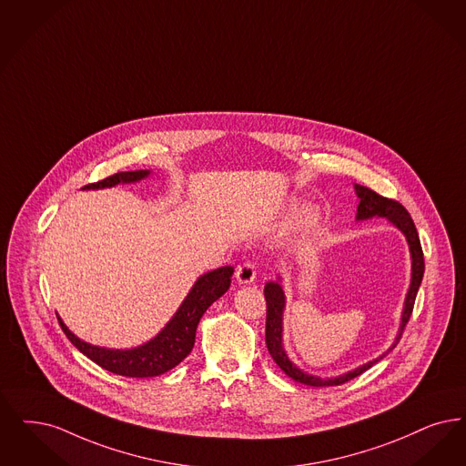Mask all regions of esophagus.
Returning a JSON list of instances; mask_svg holds the SVG:
<instances>
[{"mask_svg": "<svg viewBox=\"0 0 466 466\" xmlns=\"http://www.w3.org/2000/svg\"><path fill=\"white\" fill-rule=\"evenodd\" d=\"M236 279L239 284H251L257 279V267L253 261H244L236 268Z\"/></svg>", "mask_w": 466, "mask_h": 466, "instance_id": "esophagus-1", "label": "esophagus"}]
</instances>
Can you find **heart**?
I'll use <instances>...</instances> for the list:
<instances>
[{
  "label": "heart",
  "mask_w": 466,
  "mask_h": 466,
  "mask_svg": "<svg viewBox=\"0 0 466 466\" xmlns=\"http://www.w3.org/2000/svg\"><path fill=\"white\" fill-rule=\"evenodd\" d=\"M317 213L312 208H305L303 211H299L293 222V228L295 230H303V228H309L312 225L316 224Z\"/></svg>",
  "instance_id": "obj_1"
}]
</instances>
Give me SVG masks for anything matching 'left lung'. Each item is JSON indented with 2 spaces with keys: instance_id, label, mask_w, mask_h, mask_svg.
Listing matches in <instances>:
<instances>
[{
  "instance_id": "1",
  "label": "left lung",
  "mask_w": 466,
  "mask_h": 466,
  "mask_svg": "<svg viewBox=\"0 0 466 466\" xmlns=\"http://www.w3.org/2000/svg\"><path fill=\"white\" fill-rule=\"evenodd\" d=\"M355 194L359 198V206H357V217L355 220H368L372 217H385L390 224L395 225L408 239L410 251V286L404 301V310H402V319H400V329L399 335L395 338L393 345L385 352V354L372 359L370 362L355 368L354 371L339 374L336 378H319L312 376L309 372L301 371L297 364H293L289 360L288 354L284 352L282 347V314H284V307H286V299H284V291L279 280H270L265 284V299H267V322H265V341H267V349L268 354L272 355V359L276 360V364L279 366L282 371L286 372L289 378H293L295 381L309 385V387H336L341 383H347L350 380L357 378L359 374L368 371L372 364H376L378 360H381L385 355L390 352L391 349H395V345L399 343L402 331L410 320L412 314V307H414V299L416 293L420 289V284L423 279V272H425V260H423V249H421V242L418 238V230L414 227V222L410 218L408 209L400 203L383 198L380 194H376L368 187L359 186L355 184Z\"/></svg>"
}]
</instances>
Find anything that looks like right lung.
I'll return each instance as SVG.
<instances>
[{"mask_svg":"<svg viewBox=\"0 0 466 466\" xmlns=\"http://www.w3.org/2000/svg\"><path fill=\"white\" fill-rule=\"evenodd\" d=\"M149 175V169L121 171L100 182L88 184L83 188L86 190V188H106L117 184H135L147 178ZM232 274H234V267L230 265L203 274L199 279L196 280L184 303L180 305L177 314L171 317L167 326L161 329V333L154 336L147 343L128 350H116V349L90 345L79 339L75 333H71L60 317L56 316V319L62 331L71 339L76 349L81 354L86 355L88 359H92L100 368L114 374L128 376V378L159 376L178 366L187 355L190 354L201 317L208 310V307L220 299L228 289Z\"/></svg>","mask_w":466,"mask_h":466,"instance_id":"add662e5","label":"right lung"}]
</instances>
